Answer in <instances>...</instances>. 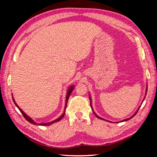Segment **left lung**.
Listing matches in <instances>:
<instances>
[{"label":"left lung","instance_id":"8db88e82","mask_svg":"<svg viewBox=\"0 0 157 157\" xmlns=\"http://www.w3.org/2000/svg\"><path fill=\"white\" fill-rule=\"evenodd\" d=\"M147 89H146V93H147ZM89 100H90V102H91V107L92 108V105H91V97H89ZM139 108H140V107H139ZM139 109H138V110H137V111H136V113H135L134 114V115H133L132 117H130V118H127V119H124V120H123V121H121V122H123V121H129V119H131L132 118H133V117H134L135 115H136V113L138 112V111H139ZM94 113L95 114V116H96V117H98V118H99V119H102V120H105V119H103V118H100V116H98V115H96V113H95V112H94ZM109 122H110V121H109Z\"/></svg>","mask_w":157,"mask_h":157}]
</instances>
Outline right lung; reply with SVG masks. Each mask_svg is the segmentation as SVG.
<instances>
[{"mask_svg": "<svg viewBox=\"0 0 157 157\" xmlns=\"http://www.w3.org/2000/svg\"><path fill=\"white\" fill-rule=\"evenodd\" d=\"M73 89H74V86H71L70 88L68 89V92H67V94H66V105H65V109H64V112H63V113L62 114V116H61L59 118H58L57 119H56V120H55V121H52V122H50V123H36V122H34L33 119H32L31 118H30V117H29L28 115H26V114L23 112V110L21 109L20 108V107H18V106L17 105V103L15 102V101H14V98H13V97H12V98H13V101H14V104H15V105L17 106V107H18V109H19V111H21V113L23 114V117H24V118L26 119V120H27L29 123H32V124H36V125H42V126H47V125H50V124H52V123H56V122H58V121H59L61 119H62L63 116H64V114H65V110H66V106H67V102H68V98H69V97H70V95H71V92H72L73 91Z\"/></svg>", "mask_w": 157, "mask_h": 157, "instance_id": "1", "label": "right lung"}]
</instances>
